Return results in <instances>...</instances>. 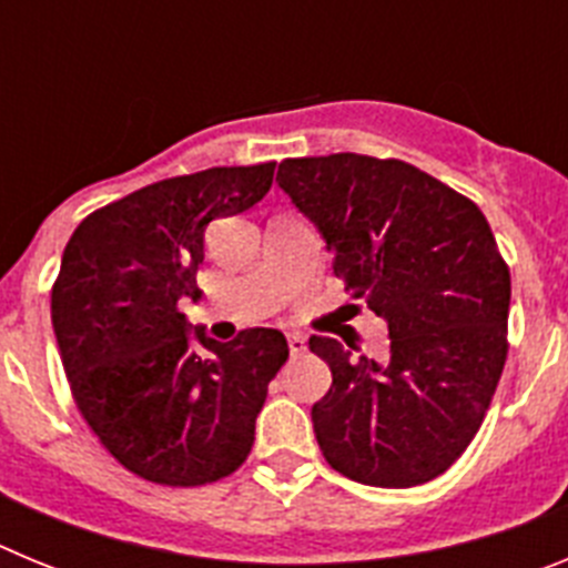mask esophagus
I'll use <instances>...</instances> for the list:
<instances>
[{
	"mask_svg": "<svg viewBox=\"0 0 568 568\" xmlns=\"http://www.w3.org/2000/svg\"><path fill=\"white\" fill-rule=\"evenodd\" d=\"M287 346H290V355H301L304 353V349H307V341H304V335H298V333H293V335H287Z\"/></svg>",
	"mask_w": 568,
	"mask_h": 568,
	"instance_id": "34e87169",
	"label": "esophagus"
}]
</instances>
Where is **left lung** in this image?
Masks as SVG:
<instances>
[{"instance_id":"obj_1","label":"left lung","mask_w":568,"mask_h":568,"mask_svg":"<svg viewBox=\"0 0 568 568\" xmlns=\"http://www.w3.org/2000/svg\"><path fill=\"white\" fill-rule=\"evenodd\" d=\"M278 187L321 233L346 293L389 329L384 361L310 338L333 373L313 404L321 453L366 486L438 478L480 429L504 373L511 281L489 222L398 159H284Z\"/></svg>"}]
</instances>
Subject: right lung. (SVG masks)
<instances>
[{
	"label": "right lung",
	"mask_w": 568,
	"mask_h": 568,
	"mask_svg": "<svg viewBox=\"0 0 568 568\" xmlns=\"http://www.w3.org/2000/svg\"><path fill=\"white\" fill-rule=\"evenodd\" d=\"M275 162L148 184L88 215L62 255L50 313L79 413L124 469L202 486L247 460L284 333L210 338L179 313L202 298L204 233L267 195Z\"/></svg>",
	"instance_id": "add662e5"
}]
</instances>
